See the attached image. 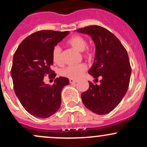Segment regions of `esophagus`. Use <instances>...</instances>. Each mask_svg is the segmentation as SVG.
<instances>
[{"mask_svg": "<svg viewBox=\"0 0 147 147\" xmlns=\"http://www.w3.org/2000/svg\"><path fill=\"white\" fill-rule=\"evenodd\" d=\"M69 81H70V83L71 84H76L77 82V80H75V79H69Z\"/></svg>", "mask_w": 147, "mask_h": 147, "instance_id": "obj_1", "label": "esophagus"}]
</instances>
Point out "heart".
<instances>
[{
  "instance_id": "b5f03b06",
  "label": "heart",
  "mask_w": 147,
  "mask_h": 147,
  "mask_svg": "<svg viewBox=\"0 0 147 147\" xmlns=\"http://www.w3.org/2000/svg\"><path fill=\"white\" fill-rule=\"evenodd\" d=\"M68 43L70 45H71L72 48L76 49L79 52L85 51V48H86L87 45V42L85 38H83L82 36H79V35H75V36L71 37L68 41ZM84 56L86 57H90L91 54L90 50H86L85 53H84ZM52 57L54 63L58 64V65L62 63L61 50V48L59 45H56L52 49ZM86 65L84 63L70 65V66L64 69L62 71L61 74L64 77H66L68 78L77 79L82 77V75L86 70Z\"/></svg>"
}]
</instances>
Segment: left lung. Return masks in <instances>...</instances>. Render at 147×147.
Returning a JSON list of instances; mask_svg holds the SVG:
<instances>
[{
    "label": "left lung",
    "instance_id": "8db88e82",
    "mask_svg": "<svg viewBox=\"0 0 147 147\" xmlns=\"http://www.w3.org/2000/svg\"><path fill=\"white\" fill-rule=\"evenodd\" d=\"M77 32L88 34L95 45L94 62L88 73L100 85L88 82L89 88L82 94L88 109L98 115L107 114L122 101L129 88L131 68L126 49L113 33L98 25L80 28Z\"/></svg>",
    "mask_w": 147,
    "mask_h": 147
}]
</instances>
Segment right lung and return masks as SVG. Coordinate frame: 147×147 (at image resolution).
<instances>
[{
    "instance_id": "obj_1",
    "label": "right lung",
    "mask_w": 147,
    "mask_h": 147,
    "mask_svg": "<svg viewBox=\"0 0 147 147\" xmlns=\"http://www.w3.org/2000/svg\"><path fill=\"white\" fill-rule=\"evenodd\" d=\"M69 32L41 30L28 36L18 45L11 70L16 95L23 108L34 117L47 118L61 104V90L69 84L66 77L55 79L53 85L43 82L45 75H54L52 49Z\"/></svg>"
}]
</instances>
